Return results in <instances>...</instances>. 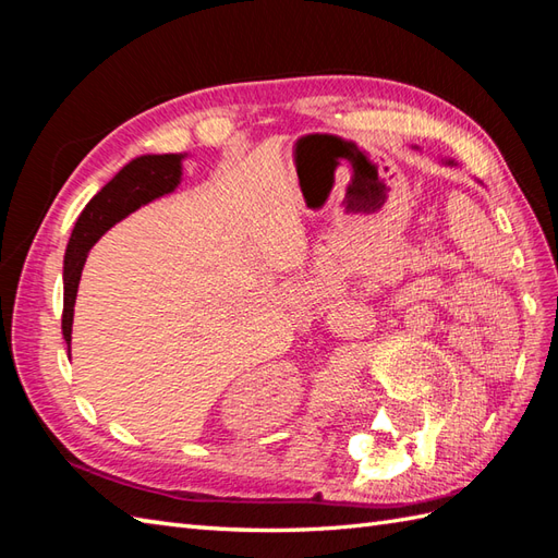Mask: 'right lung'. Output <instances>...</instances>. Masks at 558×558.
I'll list each match as a JSON object with an SVG mask.
<instances>
[{
	"instance_id": "right-lung-1",
	"label": "right lung",
	"mask_w": 558,
	"mask_h": 558,
	"mask_svg": "<svg viewBox=\"0 0 558 558\" xmlns=\"http://www.w3.org/2000/svg\"><path fill=\"white\" fill-rule=\"evenodd\" d=\"M184 156H141L132 160L120 174L105 184L100 192L88 201L78 216L74 232L66 244L64 256V312H62V333L71 342V324H74V302L81 280L83 264L90 246L108 232L114 222L126 218L148 201L162 194L174 192L182 177Z\"/></svg>"
}]
</instances>
